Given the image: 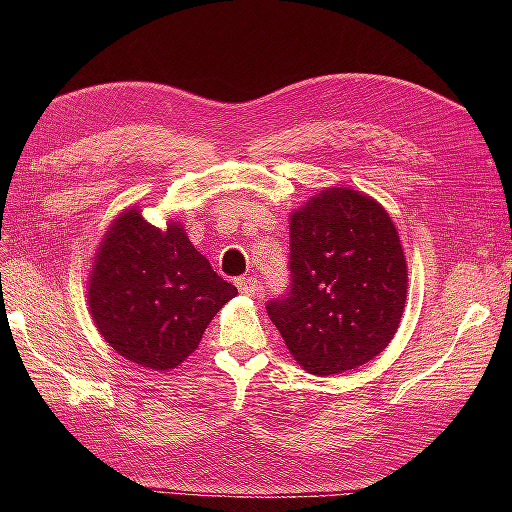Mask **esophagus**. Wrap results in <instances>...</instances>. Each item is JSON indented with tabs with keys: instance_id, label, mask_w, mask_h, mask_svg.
<instances>
[{
	"instance_id": "34e87169",
	"label": "esophagus",
	"mask_w": 512,
	"mask_h": 512,
	"mask_svg": "<svg viewBox=\"0 0 512 512\" xmlns=\"http://www.w3.org/2000/svg\"><path fill=\"white\" fill-rule=\"evenodd\" d=\"M235 286L239 288L241 294H247V297H250V294H256L260 290V284H258L256 277H237Z\"/></svg>"
}]
</instances>
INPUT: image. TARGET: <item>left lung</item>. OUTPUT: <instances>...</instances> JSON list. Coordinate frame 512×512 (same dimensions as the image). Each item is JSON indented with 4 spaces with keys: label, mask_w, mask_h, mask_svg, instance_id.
Instances as JSON below:
<instances>
[{
    "label": "left lung",
    "mask_w": 512,
    "mask_h": 512,
    "mask_svg": "<svg viewBox=\"0 0 512 512\" xmlns=\"http://www.w3.org/2000/svg\"><path fill=\"white\" fill-rule=\"evenodd\" d=\"M290 292L267 314L314 376L369 363L391 344L408 265L391 215L354 188L322 190L290 213Z\"/></svg>",
    "instance_id": "left-lung-1"
}]
</instances>
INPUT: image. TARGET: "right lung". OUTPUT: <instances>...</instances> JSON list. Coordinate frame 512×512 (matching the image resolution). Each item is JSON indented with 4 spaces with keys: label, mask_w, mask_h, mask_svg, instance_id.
<instances>
[{
    "label": "right lung",
    "mask_w": 512,
    "mask_h": 512,
    "mask_svg": "<svg viewBox=\"0 0 512 512\" xmlns=\"http://www.w3.org/2000/svg\"><path fill=\"white\" fill-rule=\"evenodd\" d=\"M237 288L215 273L175 218L149 224L138 207L106 228L87 282L91 320L123 359L168 371L198 348Z\"/></svg>",
    "instance_id": "add662e5"
}]
</instances>
